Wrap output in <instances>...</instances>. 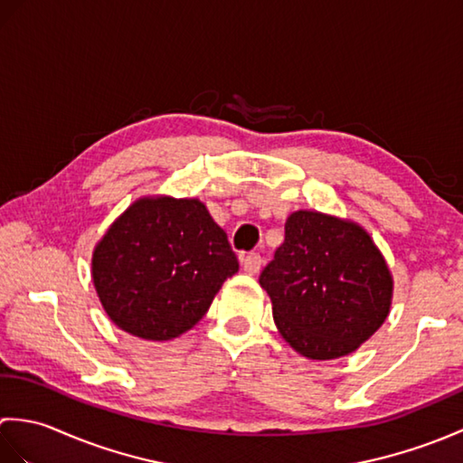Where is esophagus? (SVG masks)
<instances>
[{"label":"esophagus","instance_id":"obj_1","mask_svg":"<svg viewBox=\"0 0 463 463\" xmlns=\"http://www.w3.org/2000/svg\"><path fill=\"white\" fill-rule=\"evenodd\" d=\"M241 264H242V270L252 277V274H259V270L262 267V259H260V254L250 252V254H244V257L241 259Z\"/></svg>","mask_w":463,"mask_h":463}]
</instances>
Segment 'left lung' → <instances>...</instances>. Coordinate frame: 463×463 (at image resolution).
I'll return each instance as SVG.
<instances>
[{
	"instance_id": "left-lung-1",
	"label": "left lung",
	"mask_w": 463,
	"mask_h": 463,
	"mask_svg": "<svg viewBox=\"0 0 463 463\" xmlns=\"http://www.w3.org/2000/svg\"><path fill=\"white\" fill-rule=\"evenodd\" d=\"M280 336L310 360L348 356L388 318L394 279L358 222L294 211L260 274Z\"/></svg>"
}]
</instances>
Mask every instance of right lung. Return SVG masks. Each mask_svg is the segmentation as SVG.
Listing matches in <instances>:
<instances>
[{"instance_id": "1", "label": "right lung", "mask_w": 463, "mask_h": 463, "mask_svg": "<svg viewBox=\"0 0 463 463\" xmlns=\"http://www.w3.org/2000/svg\"><path fill=\"white\" fill-rule=\"evenodd\" d=\"M239 270L226 232L199 199H137L95 244L91 279L115 326L165 342L191 330Z\"/></svg>"}]
</instances>
